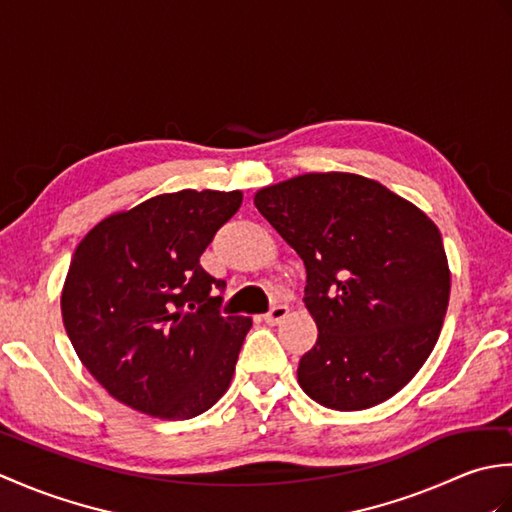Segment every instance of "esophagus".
<instances>
[{
    "instance_id": "obj_1",
    "label": "esophagus",
    "mask_w": 512,
    "mask_h": 512,
    "mask_svg": "<svg viewBox=\"0 0 512 512\" xmlns=\"http://www.w3.org/2000/svg\"><path fill=\"white\" fill-rule=\"evenodd\" d=\"M288 317V306H275L270 312L264 314V321L268 325H277L281 319Z\"/></svg>"
}]
</instances>
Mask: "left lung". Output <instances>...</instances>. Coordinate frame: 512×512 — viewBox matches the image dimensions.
Returning a JSON list of instances; mask_svg holds the SVG:
<instances>
[{
	"mask_svg": "<svg viewBox=\"0 0 512 512\" xmlns=\"http://www.w3.org/2000/svg\"><path fill=\"white\" fill-rule=\"evenodd\" d=\"M255 206L306 266V308L319 328L301 356V389L358 411L418 374L449 306L438 226L383 184L356 173H306L255 193Z\"/></svg>",
	"mask_w": 512,
	"mask_h": 512,
	"instance_id": "8db88e82",
	"label": "left lung"
}]
</instances>
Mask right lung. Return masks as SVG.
<instances>
[{"mask_svg":"<svg viewBox=\"0 0 512 512\" xmlns=\"http://www.w3.org/2000/svg\"><path fill=\"white\" fill-rule=\"evenodd\" d=\"M239 204L242 191L162 193L105 217L76 246L61 292L65 332L123 405L189 420L231 385L253 321L222 317L211 290L226 284L200 255Z\"/></svg>","mask_w":512,"mask_h":512,"instance_id":"add662e5","label":"right lung"}]
</instances>
